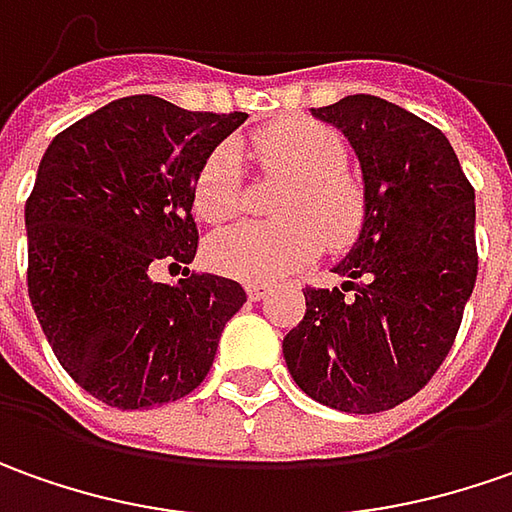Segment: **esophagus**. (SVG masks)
<instances>
[{
    "mask_svg": "<svg viewBox=\"0 0 512 512\" xmlns=\"http://www.w3.org/2000/svg\"><path fill=\"white\" fill-rule=\"evenodd\" d=\"M246 294H249V300H263L266 294H269V286L266 283H246Z\"/></svg>",
    "mask_w": 512,
    "mask_h": 512,
    "instance_id": "esophagus-1",
    "label": "esophagus"
}]
</instances>
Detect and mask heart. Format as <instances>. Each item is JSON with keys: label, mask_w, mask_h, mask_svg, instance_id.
Here are the masks:
<instances>
[{"label": "heart", "mask_w": 512, "mask_h": 512, "mask_svg": "<svg viewBox=\"0 0 512 512\" xmlns=\"http://www.w3.org/2000/svg\"><path fill=\"white\" fill-rule=\"evenodd\" d=\"M263 167L291 178L280 201L283 221L238 223L209 243V260L221 274L246 283H274L328 246L357 238L365 221L360 184L345 172L348 152L340 135L317 121H283L257 133ZM195 212L203 221H229L240 206L238 152L218 147L195 178Z\"/></svg>", "instance_id": "1"}]
</instances>
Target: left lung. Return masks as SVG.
<instances>
[{"label":"left lung","instance_id":"left-lung-1","mask_svg":"<svg viewBox=\"0 0 512 512\" xmlns=\"http://www.w3.org/2000/svg\"><path fill=\"white\" fill-rule=\"evenodd\" d=\"M311 115L357 155L365 221L331 269L343 286L303 291L283 357L311 399L379 414L425 388L456 340L479 269L476 192L445 133L385 98L345 96Z\"/></svg>","mask_w":512,"mask_h":512}]
</instances>
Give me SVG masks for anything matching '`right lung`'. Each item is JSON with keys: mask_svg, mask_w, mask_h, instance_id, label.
I'll return each mask as SVG.
<instances>
[{"mask_svg": "<svg viewBox=\"0 0 512 512\" xmlns=\"http://www.w3.org/2000/svg\"><path fill=\"white\" fill-rule=\"evenodd\" d=\"M246 113H189L164 98L110 101L59 133L25 203L27 294L56 360L87 394L138 411L195 391L246 303L218 274L152 280L198 252L192 192Z\"/></svg>", "mask_w": 512, "mask_h": 512, "instance_id": "obj_1", "label": "right lung"}]
</instances>
